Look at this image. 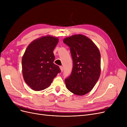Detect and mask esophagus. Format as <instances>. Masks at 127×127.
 Here are the masks:
<instances>
[{
	"instance_id": "34e87169",
	"label": "esophagus",
	"mask_w": 127,
	"mask_h": 127,
	"mask_svg": "<svg viewBox=\"0 0 127 127\" xmlns=\"http://www.w3.org/2000/svg\"><path fill=\"white\" fill-rule=\"evenodd\" d=\"M60 70H61V71L63 72V70H64V67L63 66H60Z\"/></svg>"
}]
</instances>
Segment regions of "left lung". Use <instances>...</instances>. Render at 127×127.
Returning a JSON list of instances; mask_svg holds the SVG:
<instances>
[{"mask_svg": "<svg viewBox=\"0 0 127 127\" xmlns=\"http://www.w3.org/2000/svg\"><path fill=\"white\" fill-rule=\"evenodd\" d=\"M70 48L73 61L70 75L64 79L71 93L84 95L90 92L101 74V55L94 42L87 36L77 34L64 39Z\"/></svg>", "mask_w": 127, "mask_h": 127, "instance_id": "8db88e82", "label": "left lung"}]
</instances>
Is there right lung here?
Wrapping results in <instances>:
<instances>
[{
    "label": "right lung",
    "instance_id": "add662e5",
    "mask_svg": "<svg viewBox=\"0 0 127 127\" xmlns=\"http://www.w3.org/2000/svg\"><path fill=\"white\" fill-rule=\"evenodd\" d=\"M57 37L44 36L32 42L22 57V74L25 83L36 91L43 90L51 85L61 70L53 63V50L58 43Z\"/></svg>",
    "mask_w": 127,
    "mask_h": 127
}]
</instances>
